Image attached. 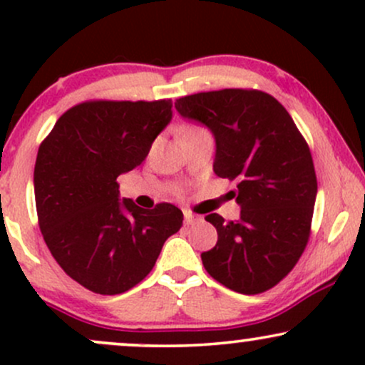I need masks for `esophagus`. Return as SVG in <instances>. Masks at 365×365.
<instances>
[{"mask_svg":"<svg viewBox=\"0 0 365 365\" xmlns=\"http://www.w3.org/2000/svg\"><path fill=\"white\" fill-rule=\"evenodd\" d=\"M199 220H200V217L195 216V215H192L190 211H183V221H185V225H194Z\"/></svg>","mask_w":365,"mask_h":365,"instance_id":"1","label":"esophagus"}]
</instances>
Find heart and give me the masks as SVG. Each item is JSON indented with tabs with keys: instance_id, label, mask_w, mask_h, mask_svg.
<instances>
[{
	"instance_id": "b5f03b06",
	"label": "heart",
	"mask_w": 365,
	"mask_h": 365,
	"mask_svg": "<svg viewBox=\"0 0 365 365\" xmlns=\"http://www.w3.org/2000/svg\"><path fill=\"white\" fill-rule=\"evenodd\" d=\"M199 127H185L182 130V133H180V135H185V133H188V132H194V130H197Z\"/></svg>"
}]
</instances>
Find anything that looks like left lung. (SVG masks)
I'll return each mask as SVG.
<instances>
[{"mask_svg":"<svg viewBox=\"0 0 365 365\" xmlns=\"http://www.w3.org/2000/svg\"><path fill=\"white\" fill-rule=\"evenodd\" d=\"M175 108L211 130L215 173L235 180L242 207L238 221L206 216L217 242L200 254L204 267L233 292L269 290L295 267L311 237L317 180L307 142L283 104L262 91L197 92Z\"/></svg>","mask_w":365,"mask_h":365,"instance_id":"obj_1","label":"left lung"}]
</instances>
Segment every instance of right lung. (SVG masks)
Returning a JSON list of instances; mask_svg holds the SVG:
<instances>
[{
    "mask_svg": "<svg viewBox=\"0 0 365 365\" xmlns=\"http://www.w3.org/2000/svg\"><path fill=\"white\" fill-rule=\"evenodd\" d=\"M171 99L75 104L41 142L34 168L39 228L54 261L99 295H118L150 273L183 212L168 202L142 209L118 182L140 165L171 120Z\"/></svg>",
    "mask_w": 365,
    "mask_h": 365,
    "instance_id": "right-lung-1",
    "label": "right lung"
}]
</instances>
